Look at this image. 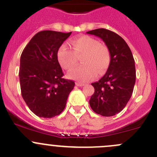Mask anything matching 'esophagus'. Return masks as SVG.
Listing matches in <instances>:
<instances>
[{"label": "esophagus", "instance_id": "34e87169", "mask_svg": "<svg viewBox=\"0 0 157 157\" xmlns=\"http://www.w3.org/2000/svg\"><path fill=\"white\" fill-rule=\"evenodd\" d=\"M76 85L78 86H84V83H80V82H77V83H76Z\"/></svg>", "mask_w": 157, "mask_h": 157}]
</instances>
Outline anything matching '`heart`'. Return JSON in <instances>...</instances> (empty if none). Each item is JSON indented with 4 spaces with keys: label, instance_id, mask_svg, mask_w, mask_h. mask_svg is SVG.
Masks as SVG:
<instances>
[{
    "label": "heart",
    "instance_id": "heart-1",
    "mask_svg": "<svg viewBox=\"0 0 157 157\" xmlns=\"http://www.w3.org/2000/svg\"><path fill=\"white\" fill-rule=\"evenodd\" d=\"M72 49L67 44L60 46L57 51V60L63 68L71 71L76 67L78 58L83 55L81 63L69 74V77L79 81L86 82L104 74L110 63V54L106 46L92 36L83 35L74 38L71 41Z\"/></svg>",
    "mask_w": 157,
    "mask_h": 157
}]
</instances>
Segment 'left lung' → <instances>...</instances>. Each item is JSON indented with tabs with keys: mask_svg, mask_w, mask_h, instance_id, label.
Masks as SVG:
<instances>
[{
	"mask_svg": "<svg viewBox=\"0 0 157 157\" xmlns=\"http://www.w3.org/2000/svg\"><path fill=\"white\" fill-rule=\"evenodd\" d=\"M103 40L110 54L105 75L91 83L94 94L89 103L96 113L111 117L121 112L130 100L136 82L135 61L130 48L121 36L104 28L86 32Z\"/></svg>",
	"mask_w": 157,
	"mask_h": 157,
	"instance_id": "obj_1",
	"label": "left lung"
}]
</instances>
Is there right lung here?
Returning a JSON list of instances; mask_svg holds the SVG:
<instances>
[{
    "mask_svg": "<svg viewBox=\"0 0 157 157\" xmlns=\"http://www.w3.org/2000/svg\"><path fill=\"white\" fill-rule=\"evenodd\" d=\"M69 33L42 30L30 40L21 56V95L29 109L40 117L52 118L64 109L75 83L63 77L57 51Z\"/></svg>",
    "mask_w": 157,
    "mask_h": 157,
    "instance_id": "right-lung-1",
    "label": "right lung"
}]
</instances>
